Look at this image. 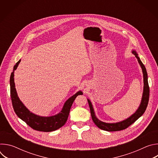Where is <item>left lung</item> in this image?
I'll use <instances>...</instances> for the list:
<instances>
[{"instance_id":"1","label":"left lung","mask_w":158,"mask_h":158,"mask_svg":"<svg viewBox=\"0 0 158 158\" xmlns=\"http://www.w3.org/2000/svg\"><path fill=\"white\" fill-rule=\"evenodd\" d=\"M132 53L138 59V61L141 67L143 74V81H144V87H143V96L141 99V101L138 109L136 111L132 114L128 118L118 123H108L100 121L98 119L95 114V112L93 106V104L89 99H87V101L89 103L90 111H91V117L94 124L101 129L106 131H118L126 129L132 123H134L137 119H138L145 112L146 107L148 106L149 97V87L148 85V74L146 71V69L141 60H140L139 57H138V54L135 50L132 51Z\"/></svg>"}]
</instances>
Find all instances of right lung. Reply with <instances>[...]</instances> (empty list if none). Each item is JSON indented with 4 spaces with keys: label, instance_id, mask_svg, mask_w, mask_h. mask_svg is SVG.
<instances>
[{
    "label": "right lung",
    "instance_id": "add662e5",
    "mask_svg": "<svg viewBox=\"0 0 158 158\" xmlns=\"http://www.w3.org/2000/svg\"><path fill=\"white\" fill-rule=\"evenodd\" d=\"M20 60V59L14 65L13 72L11 73L10 77V96L15 114L20 119L24 121L27 125L35 130L43 132H51L59 129L66 123L74 101L78 95L83 94L82 92L79 91L69 98L65 102L61 111L54 116L44 117L32 113L19 98L15 86L14 71L17 68Z\"/></svg>",
    "mask_w": 158,
    "mask_h": 158
}]
</instances>
